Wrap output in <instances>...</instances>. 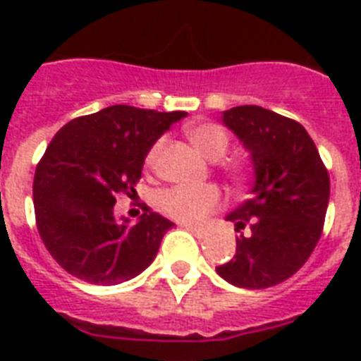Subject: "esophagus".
<instances>
[{"mask_svg":"<svg viewBox=\"0 0 361 361\" xmlns=\"http://www.w3.org/2000/svg\"><path fill=\"white\" fill-rule=\"evenodd\" d=\"M183 228H187V231L191 232L192 236H197V238H204V236H206V231H204V228H198V226L183 225Z\"/></svg>","mask_w":361,"mask_h":361,"instance_id":"obj_1","label":"esophagus"}]
</instances>
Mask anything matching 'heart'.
<instances>
[{"label": "heart", "mask_w": 361, "mask_h": 361, "mask_svg": "<svg viewBox=\"0 0 361 361\" xmlns=\"http://www.w3.org/2000/svg\"><path fill=\"white\" fill-rule=\"evenodd\" d=\"M187 136L192 146L209 161L225 157V153L231 147V136L225 127H221L219 123H212V121H202V123L187 127ZM161 147H163V142H155L152 149L147 152V166H153L157 163ZM221 170L234 183H243V180L247 178L245 166L236 161L221 163ZM221 204H223V197L215 185H176L164 189L159 195V208L169 217L181 221V223H200L209 214H214L215 209H219Z\"/></svg>", "instance_id": "1"}]
</instances>
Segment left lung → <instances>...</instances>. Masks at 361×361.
<instances>
[{
    "label": "left lung",
    "mask_w": 361,
    "mask_h": 361,
    "mask_svg": "<svg viewBox=\"0 0 361 361\" xmlns=\"http://www.w3.org/2000/svg\"><path fill=\"white\" fill-rule=\"evenodd\" d=\"M223 123L251 153V198L226 221L236 225V255L217 274L241 288L279 285L307 262L324 228L330 176L302 123L257 104L223 112Z\"/></svg>",
    "instance_id": "left-lung-1"
}]
</instances>
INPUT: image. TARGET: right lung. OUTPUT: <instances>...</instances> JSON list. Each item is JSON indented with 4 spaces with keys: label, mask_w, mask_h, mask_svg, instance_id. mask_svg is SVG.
I'll return each mask as SVG.
<instances>
[{
    "label": "right lung",
    "mask_w": 361,
    "mask_h": 361,
    "mask_svg": "<svg viewBox=\"0 0 361 361\" xmlns=\"http://www.w3.org/2000/svg\"><path fill=\"white\" fill-rule=\"evenodd\" d=\"M185 112L114 104L63 125L35 169L37 231L54 260L93 285H118L153 262L174 223L146 206L138 223L114 217L116 197L135 191L144 159Z\"/></svg>",
    "instance_id": "right-lung-1"
}]
</instances>
